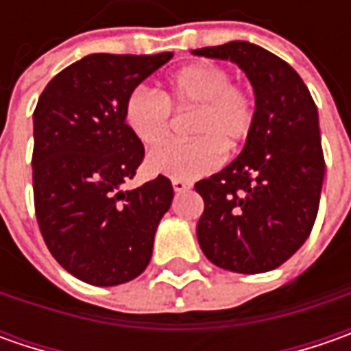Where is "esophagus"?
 Here are the masks:
<instances>
[{"label": "esophagus", "instance_id": "obj_1", "mask_svg": "<svg viewBox=\"0 0 351 351\" xmlns=\"http://www.w3.org/2000/svg\"><path fill=\"white\" fill-rule=\"evenodd\" d=\"M171 187H173L176 193H185V191L191 189V183L183 182V180H173V182H171Z\"/></svg>", "mask_w": 351, "mask_h": 351}]
</instances>
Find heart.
<instances>
[{"mask_svg":"<svg viewBox=\"0 0 351 351\" xmlns=\"http://www.w3.org/2000/svg\"><path fill=\"white\" fill-rule=\"evenodd\" d=\"M195 109L185 144H168L148 156L146 168L169 180H197L240 146L254 127L256 107L248 91L232 84L230 72L201 62L171 75L162 93L136 88L125 101V123L138 141L156 148L168 141L171 109Z\"/></svg>","mask_w":351,"mask_h":351,"instance_id":"heart-1","label":"heart"}]
</instances>
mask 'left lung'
<instances>
[{"label":"left lung","instance_id":"1","mask_svg":"<svg viewBox=\"0 0 351 351\" xmlns=\"http://www.w3.org/2000/svg\"><path fill=\"white\" fill-rule=\"evenodd\" d=\"M191 54L234 62L256 97L242 152L195 183L205 201L199 246L228 271L276 269L303 246L317 219L324 182L317 105L301 75L258 45L232 40Z\"/></svg>","mask_w":351,"mask_h":351}]
</instances>
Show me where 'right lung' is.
Returning a JSON list of instances; mask_svg holds the SVG:
<instances>
[{"instance_id": "obj_1", "label": "right lung", "mask_w": 351, "mask_h": 351, "mask_svg": "<svg viewBox=\"0 0 351 351\" xmlns=\"http://www.w3.org/2000/svg\"><path fill=\"white\" fill-rule=\"evenodd\" d=\"M160 54H89L54 75L33 115L36 221L66 271L97 287L138 277L173 187L164 176L123 189L144 158L125 123L132 89L171 60Z\"/></svg>"}]
</instances>
